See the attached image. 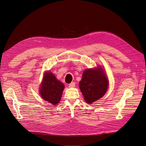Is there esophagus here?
Returning a JSON list of instances; mask_svg holds the SVG:
<instances>
[{
  "instance_id": "34e87169",
  "label": "esophagus",
  "mask_w": 146,
  "mask_h": 146,
  "mask_svg": "<svg viewBox=\"0 0 146 146\" xmlns=\"http://www.w3.org/2000/svg\"><path fill=\"white\" fill-rule=\"evenodd\" d=\"M75 86V82H72L71 83H70V84H69V87H71V88L74 87Z\"/></svg>"
}]
</instances>
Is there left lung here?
Wrapping results in <instances>:
<instances>
[{
	"label": "left lung",
	"instance_id": "1",
	"mask_svg": "<svg viewBox=\"0 0 146 146\" xmlns=\"http://www.w3.org/2000/svg\"><path fill=\"white\" fill-rule=\"evenodd\" d=\"M109 82L102 69H88L83 72L80 88L85 101L92 103L103 97L107 91Z\"/></svg>",
	"mask_w": 146,
	"mask_h": 146
}]
</instances>
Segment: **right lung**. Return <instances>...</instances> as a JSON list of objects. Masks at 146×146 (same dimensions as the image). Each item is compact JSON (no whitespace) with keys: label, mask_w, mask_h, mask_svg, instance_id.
<instances>
[{"label":"right lung","mask_w":146,"mask_h":146,"mask_svg":"<svg viewBox=\"0 0 146 146\" xmlns=\"http://www.w3.org/2000/svg\"><path fill=\"white\" fill-rule=\"evenodd\" d=\"M64 89L63 83L58 80L51 72L45 73L40 89V94L44 100L53 105H57L61 99Z\"/></svg>","instance_id":"add662e5"}]
</instances>
